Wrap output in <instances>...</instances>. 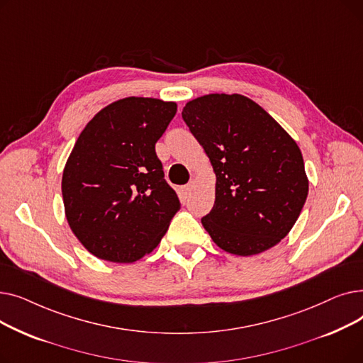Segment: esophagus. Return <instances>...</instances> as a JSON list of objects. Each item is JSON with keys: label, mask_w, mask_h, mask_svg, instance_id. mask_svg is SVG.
Returning a JSON list of instances; mask_svg holds the SVG:
<instances>
[{"label": "esophagus", "mask_w": 363, "mask_h": 363, "mask_svg": "<svg viewBox=\"0 0 363 363\" xmlns=\"http://www.w3.org/2000/svg\"><path fill=\"white\" fill-rule=\"evenodd\" d=\"M194 182L191 181V182H188L184 188H182V196L185 197V199H188L189 196H191L193 194V191H194Z\"/></svg>", "instance_id": "obj_1"}]
</instances>
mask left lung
<instances>
[{"mask_svg":"<svg viewBox=\"0 0 363 363\" xmlns=\"http://www.w3.org/2000/svg\"><path fill=\"white\" fill-rule=\"evenodd\" d=\"M182 119L216 175L215 204L201 219L222 250L253 256L287 235L306 201L301 151L271 114L240 94L188 101Z\"/></svg>","mask_w":363,"mask_h":363,"instance_id":"1","label":"left lung"}]
</instances>
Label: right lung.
Masks as SVG:
<instances>
[{"label":"right lung","mask_w":363,"mask_h":363,"mask_svg":"<svg viewBox=\"0 0 363 363\" xmlns=\"http://www.w3.org/2000/svg\"><path fill=\"white\" fill-rule=\"evenodd\" d=\"M177 103L128 97L101 108L76 140L62 178L72 233L95 257L132 263L156 249L181 208L156 143Z\"/></svg>","instance_id":"obj_1"}]
</instances>
